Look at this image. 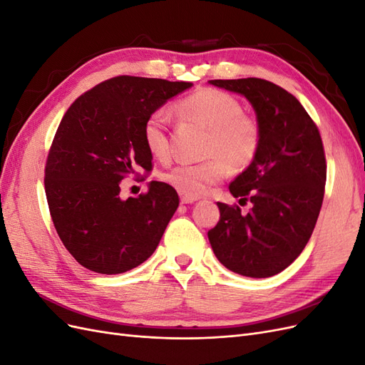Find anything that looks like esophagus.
Masks as SVG:
<instances>
[{
    "label": "esophagus",
    "instance_id": "1",
    "mask_svg": "<svg viewBox=\"0 0 365 365\" xmlns=\"http://www.w3.org/2000/svg\"><path fill=\"white\" fill-rule=\"evenodd\" d=\"M196 201H197L196 197H190V196L181 195V202H182V204H193V202H196Z\"/></svg>",
    "mask_w": 365,
    "mask_h": 365
}]
</instances>
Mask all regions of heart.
<instances>
[{
  "mask_svg": "<svg viewBox=\"0 0 365 365\" xmlns=\"http://www.w3.org/2000/svg\"><path fill=\"white\" fill-rule=\"evenodd\" d=\"M235 96L215 88H202L175 103V113L181 118L208 129L205 153L201 163H181L164 173V181L181 195L200 197L210 187L228 173L248 169L256 160L262 145L259 120L242 113ZM143 141L150 155L165 161L170 157L168 115L155 111L143 123Z\"/></svg>",
  "mask_w": 365,
  "mask_h": 365,
  "instance_id": "obj_1",
  "label": "heart"
}]
</instances>
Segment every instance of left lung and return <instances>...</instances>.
Here are the masks:
<instances>
[{
    "label": "left lung",
    "mask_w": 365,
    "mask_h": 365,
    "mask_svg": "<svg viewBox=\"0 0 365 365\" xmlns=\"http://www.w3.org/2000/svg\"><path fill=\"white\" fill-rule=\"evenodd\" d=\"M245 96L262 128L256 160L230 184L239 205L217 202L220 217L208 231L215 256L230 271L264 279L300 256L322 210L326 155L315 121L282 86L257 77L210 81Z\"/></svg>",
    "instance_id": "left-lung-1"
}]
</instances>
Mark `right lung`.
Here are the masks:
<instances>
[{"mask_svg":"<svg viewBox=\"0 0 365 365\" xmlns=\"http://www.w3.org/2000/svg\"><path fill=\"white\" fill-rule=\"evenodd\" d=\"M190 82L117 76L96 85L62 117L46 163V195L65 248L86 269L121 274L157 250L180 205L172 185L150 181L120 197V181L152 170L143 123ZM145 181V178H143Z\"/></svg>","mask_w":365,"mask_h":365,"instance_id":"1","label":"right lung"}]
</instances>
